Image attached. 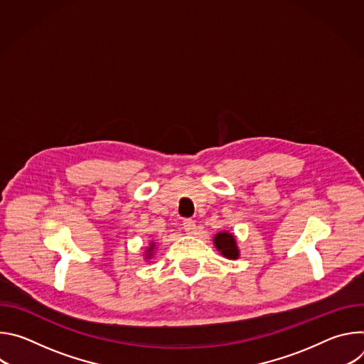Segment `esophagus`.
Here are the masks:
<instances>
[{
	"label": "esophagus",
	"mask_w": 364,
	"mask_h": 364,
	"mask_svg": "<svg viewBox=\"0 0 364 364\" xmlns=\"http://www.w3.org/2000/svg\"><path fill=\"white\" fill-rule=\"evenodd\" d=\"M183 228L187 232V235L196 233V222L193 219H184L183 220Z\"/></svg>",
	"instance_id": "esophagus-1"
}]
</instances>
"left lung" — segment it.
<instances>
[{"instance_id": "1", "label": "left lung", "mask_w": 364, "mask_h": 364, "mask_svg": "<svg viewBox=\"0 0 364 364\" xmlns=\"http://www.w3.org/2000/svg\"><path fill=\"white\" fill-rule=\"evenodd\" d=\"M215 243L223 256H226L229 259H236L239 256V250H237L235 237L230 233H228V232L218 233L215 237Z\"/></svg>"}]
</instances>
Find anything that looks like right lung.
I'll list each match as a JSON object with an SVG mask.
<instances>
[{"mask_svg":"<svg viewBox=\"0 0 364 364\" xmlns=\"http://www.w3.org/2000/svg\"><path fill=\"white\" fill-rule=\"evenodd\" d=\"M152 249H154V245H151V246H149V253L146 255V257H148V256H151V250H152Z\"/></svg>","mask_w":364,"mask_h":364,"instance_id":"add662e5","label":"right lung"}]
</instances>
